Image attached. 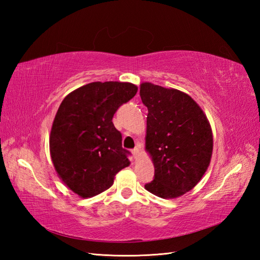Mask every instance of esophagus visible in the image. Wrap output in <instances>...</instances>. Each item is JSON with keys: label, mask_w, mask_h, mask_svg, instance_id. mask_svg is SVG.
Returning <instances> with one entry per match:
<instances>
[{"label": "esophagus", "mask_w": 260, "mask_h": 260, "mask_svg": "<svg viewBox=\"0 0 260 260\" xmlns=\"http://www.w3.org/2000/svg\"><path fill=\"white\" fill-rule=\"evenodd\" d=\"M140 148H141V145L137 144V146L133 150V156H134V158L139 157V155H140Z\"/></svg>", "instance_id": "obj_1"}]
</instances>
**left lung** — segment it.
Masks as SVG:
<instances>
[{
  "label": "left lung",
  "instance_id": "8db88e82",
  "mask_svg": "<svg viewBox=\"0 0 260 260\" xmlns=\"http://www.w3.org/2000/svg\"><path fill=\"white\" fill-rule=\"evenodd\" d=\"M140 95L148 109L145 150L155 168L145 189L162 199L183 196L209 167L211 126L200 106L178 89L143 82Z\"/></svg>",
  "mask_w": 260,
  "mask_h": 260
}]
</instances>
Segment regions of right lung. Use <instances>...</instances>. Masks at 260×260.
I'll return each instance as SVG.
<instances>
[{
    "label": "right lung",
    "mask_w": 260,
    "mask_h": 260,
    "mask_svg": "<svg viewBox=\"0 0 260 260\" xmlns=\"http://www.w3.org/2000/svg\"><path fill=\"white\" fill-rule=\"evenodd\" d=\"M137 87L129 82H90L66 96L50 133L51 159L59 178L81 198L109 189L131 164L113 117L131 101Z\"/></svg>",
    "instance_id": "right-lung-1"
}]
</instances>
